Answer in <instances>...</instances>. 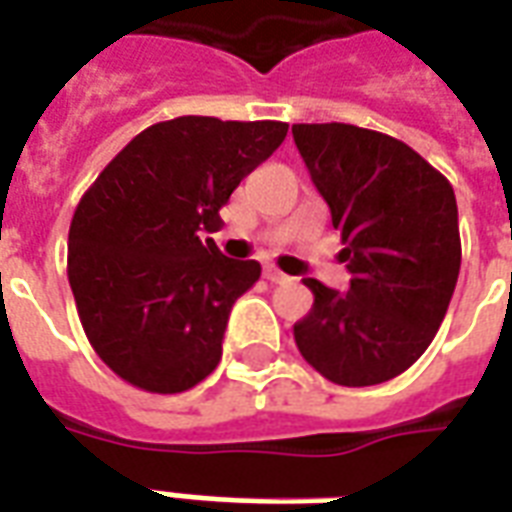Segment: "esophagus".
I'll use <instances>...</instances> for the list:
<instances>
[{
    "label": "esophagus",
    "instance_id": "34e87169",
    "mask_svg": "<svg viewBox=\"0 0 512 512\" xmlns=\"http://www.w3.org/2000/svg\"><path fill=\"white\" fill-rule=\"evenodd\" d=\"M263 276H266L271 285H285V282H290V276L282 274V271H279V268H274V266L263 268Z\"/></svg>",
    "mask_w": 512,
    "mask_h": 512
}]
</instances>
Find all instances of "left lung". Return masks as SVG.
Listing matches in <instances>:
<instances>
[{"label": "left lung", "mask_w": 512, "mask_h": 512, "mask_svg": "<svg viewBox=\"0 0 512 512\" xmlns=\"http://www.w3.org/2000/svg\"><path fill=\"white\" fill-rule=\"evenodd\" d=\"M295 146L342 236L350 290L304 279L314 304L293 336L304 361L347 388L380 385L426 352L461 268L450 181L418 151L355 124H293Z\"/></svg>", "instance_id": "obj_1"}]
</instances>
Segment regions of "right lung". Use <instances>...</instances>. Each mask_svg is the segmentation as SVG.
Instances as JSON below:
<instances>
[{
  "mask_svg": "<svg viewBox=\"0 0 512 512\" xmlns=\"http://www.w3.org/2000/svg\"><path fill=\"white\" fill-rule=\"evenodd\" d=\"M285 135V121H160L83 192L67 279L86 339L124 382L184 393L217 369L230 309L260 263L225 257L203 233H217L219 208Z\"/></svg>",
  "mask_w": 512,
  "mask_h": 512,
  "instance_id": "right-lung-1",
  "label": "right lung"
}]
</instances>
